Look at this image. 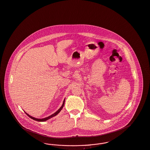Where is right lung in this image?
<instances>
[{
  "instance_id": "obj_1",
  "label": "right lung",
  "mask_w": 150,
  "mask_h": 150,
  "mask_svg": "<svg viewBox=\"0 0 150 150\" xmlns=\"http://www.w3.org/2000/svg\"><path fill=\"white\" fill-rule=\"evenodd\" d=\"M64 103H65V100H64V102H63V103H62V105L61 106V107L60 108V109H59V110H57L56 112H54V114H53L52 115H51L50 116H49V117H47V118H43V119H38V118H34V117H31L30 116V115H28L27 113H26L25 112V113L30 117V118L31 119H32V120H36V121H39V122H44V121H46L47 120H49V119H50V118H52V117H54V116H56V115H57L59 112H60V111L62 110V109L63 108V107H64Z\"/></svg>"
}]
</instances>
